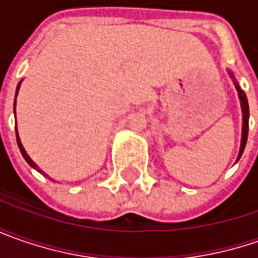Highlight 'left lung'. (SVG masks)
I'll return each instance as SVG.
<instances>
[{
  "instance_id": "1",
  "label": "left lung",
  "mask_w": 258,
  "mask_h": 258,
  "mask_svg": "<svg viewBox=\"0 0 258 258\" xmlns=\"http://www.w3.org/2000/svg\"><path fill=\"white\" fill-rule=\"evenodd\" d=\"M230 76L234 79L233 73L230 72ZM234 85H235V89L238 92V97H240V102H241V110H243V132H241V146H240V154H238V158L237 161L241 158V155L244 152V148H245V144H247V136H248V117H250V110H248V100H247V96L244 93L243 90L240 89L238 83L234 80Z\"/></svg>"
}]
</instances>
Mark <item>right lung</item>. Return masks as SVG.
<instances>
[{
    "mask_svg": "<svg viewBox=\"0 0 258 258\" xmlns=\"http://www.w3.org/2000/svg\"><path fill=\"white\" fill-rule=\"evenodd\" d=\"M18 89H20V85L17 86V93H18ZM17 93H15V97H17ZM14 113H15V102H14ZM15 134H17V144H18V148H20V151H21V155L24 156V159H25V161H27V164L31 165V166H33L34 169H37L38 172L43 173V171H41V169H38V166H37V165H35L34 162H33V161H31V158H30V156L27 155V152H25V149H24V148H23V144H21V141H20V136H18V132H15ZM43 175H44V173H43Z\"/></svg>",
    "mask_w": 258,
    "mask_h": 258,
    "instance_id": "obj_1",
    "label": "right lung"
}]
</instances>
